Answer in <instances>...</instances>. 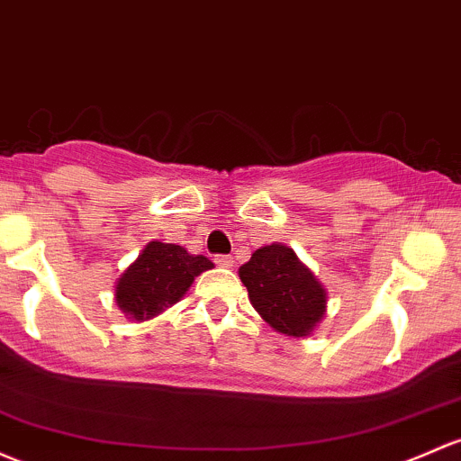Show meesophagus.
Masks as SVG:
<instances>
[{
  "mask_svg": "<svg viewBox=\"0 0 461 461\" xmlns=\"http://www.w3.org/2000/svg\"><path fill=\"white\" fill-rule=\"evenodd\" d=\"M214 263L218 265V267H234V258L227 254H218L214 256Z\"/></svg>",
  "mask_w": 461,
  "mask_h": 461,
  "instance_id": "1",
  "label": "esophagus"
}]
</instances>
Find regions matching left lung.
<instances>
[{"mask_svg":"<svg viewBox=\"0 0 461 461\" xmlns=\"http://www.w3.org/2000/svg\"><path fill=\"white\" fill-rule=\"evenodd\" d=\"M239 274L254 309L276 331L303 338L324 316L327 294L322 285L289 247L256 249Z\"/></svg>","mask_w":461,"mask_h":461,"instance_id":"obj_1","label":"left lung"}]
</instances>
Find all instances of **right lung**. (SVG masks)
I'll list each match as a JSON object with an SVG mask.
<instances>
[{"mask_svg": "<svg viewBox=\"0 0 461 461\" xmlns=\"http://www.w3.org/2000/svg\"><path fill=\"white\" fill-rule=\"evenodd\" d=\"M214 265L181 245L152 240L116 283V304L125 316L148 320L183 298L192 280Z\"/></svg>", "mask_w": 461, "mask_h": 461, "instance_id": "add662e5", "label": "right lung"}]
</instances>
